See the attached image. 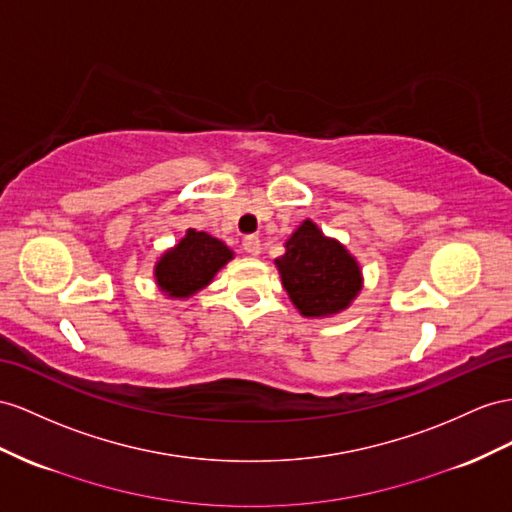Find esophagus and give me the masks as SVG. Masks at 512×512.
<instances>
[{
    "label": "esophagus",
    "mask_w": 512,
    "mask_h": 512,
    "mask_svg": "<svg viewBox=\"0 0 512 512\" xmlns=\"http://www.w3.org/2000/svg\"><path fill=\"white\" fill-rule=\"evenodd\" d=\"M242 246H244V251L248 255H253V257H257L261 253V242H259L257 235H248V238H244Z\"/></svg>",
    "instance_id": "esophagus-1"
}]
</instances>
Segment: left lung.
Masks as SVG:
<instances>
[{
  "instance_id": "obj_1",
  "label": "left lung",
  "mask_w": 512,
  "mask_h": 512,
  "mask_svg": "<svg viewBox=\"0 0 512 512\" xmlns=\"http://www.w3.org/2000/svg\"><path fill=\"white\" fill-rule=\"evenodd\" d=\"M283 290L305 318H331L346 311L363 287V272L348 248L303 220L274 259Z\"/></svg>"
}]
</instances>
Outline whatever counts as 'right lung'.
Wrapping results in <instances>:
<instances>
[{
  "label": "right lung",
  "instance_id": "1",
  "mask_svg": "<svg viewBox=\"0 0 512 512\" xmlns=\"http://www.w3.org/2000/svg\"><path fill=\"white\" fill-rule=\"evenodd\" d=\"M233 257L231 248L214 235L188 229L175 246L157 257L153 279L166 298L186 300L205 290Z\"/></svg>",
  "mask_w": 512,
  "mask_h": 512
}]
</instances>
